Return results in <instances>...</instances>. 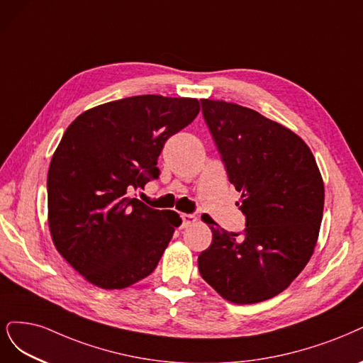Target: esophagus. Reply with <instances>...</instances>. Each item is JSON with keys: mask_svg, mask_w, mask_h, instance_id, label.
<instances>
[{"mask_svg": "<svg viewBox=\"0 0 363 363\" xmlns=\"http://www.w3.org/2000/svg\"><path fill=\"white\" fill-rule=\"evenodd\" d=\"M182 220H183V225H182V227H183V228H186V227H189V225H192V223H195V222H196V216H195V215H187V213H183V215H182Z\"/></svg>", "mask_w": 363, "mask_h": 363, "instance_id": "1", "label": "esophagus"}]
</instances>
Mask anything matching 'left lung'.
Masks as SVG:
<instances>
[{"instance_id":"left-lung-1","label":"left lung","mask_w":363,"mask_h":363,"mask_svg":"<svg viewBox=\"0 0 363 363\" xmlns=\"http://www.w3.org/2000/svg\"><path fill=\"white\" fill-rule=\"evenodd\" d=\"M207 126L240 192V235L204 219L213 234L198 257L203 279L237 305L289 289L318 240L324 207L321 172L306 143L281 123L237 104L203 99Z\"/></svg>"}]
</instances>
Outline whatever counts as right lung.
<instances>
[{"label":"right lung","mask_w":363,"mask_h":363,"mask_svg":"<svg viewBox=\"0 0 363 363\" xmlns=\"http://www.w3.org/2000/svg\"><path fill=\"white\" fill-rule=\"evenodd\" d=\"M198 112V99L144 94L70 123L48 171V225L60 255L85 281L121 290L156 269L182 219L129 194L157 179L165 141Z\"/></svg>","instance_id":"right-lung-1"}]
</instances>
